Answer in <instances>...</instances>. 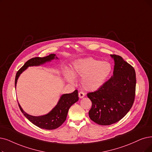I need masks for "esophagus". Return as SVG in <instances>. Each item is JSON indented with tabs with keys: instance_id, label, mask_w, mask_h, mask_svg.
Returning a JSON list of instances; mask_svg holds the SVG:
<instances>
[{
	"instance_id": "esophagus-1",
	"label": "esophagus",
	"mask_w": 152,
	"mask_h": 152,
	"mask_svg": "<svg viewBox=\"0 0 152 152\" xmlns=\"http://www.w3.org/2000/svg\"><path fill=\"white\" fill-rule=\"evenodd\" d=\"M85 95H86V94H85L83 92H82V91H80L79 93H78V96H79V98L80 99L84 97Z\"/></svg>"
}]
</instances>
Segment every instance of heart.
Returning <instances> with one entry per match:
<instances>
[{"instance_id":"b5f03b06","label":"heart","mask_w":152,"mask_h":152,"mask_svg":"<svg viewBox=\"0 0 152 152\" xmlns=\"http://www.w3.org/2000/svg\"><path fill=\"white\" fill-rule=\"evenodd\" d=\"M112 71V66L108 62H101L93 58L77 60L74 64L72 73L66 74V78L70 82L75 81L73 76L81 77L83 87L95 91L104 86Z\"/></svg>"}]
</instances>
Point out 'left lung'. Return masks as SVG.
I'll return each mask as SVG.
<instances>
[{
    "label": "left lung",
    "instance_id": "left-lung-1",
    "mask_svg": "<svg viewBox=\"0 0 152 152\" xmlns=\"http://www.w3.org/2000/svg\"><path fill=\"white\" fill-rule=\"evenodd\" d=\"M110 56L115 61L113 75L100 88L87 94L92 103L89 117L100 125H110L123 118L135 97L134 68L120 56Z\"/></svg>",
    "mask_w": 152,
    "mask_h": 152
}]
</instances>
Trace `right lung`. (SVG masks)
<instances>
[{"label": "right lung", "mask_w": 152, "mask_h": 152, "mask_svg": "<svg viewBox=\"0 0 152 152\" xmlns=\"http://www.w3.org/2000/svg\"><path fill=\"white\" fill-rule=\"evenodd\" d=\"M55 56L56 54H50L49 56L45 57H34L28 60L17 71L15 79V87H16L17 81L20 74L23 70H25L28 66L43 64L46 62L50 61L51 60L55 58ZM78 96L77 90H75L74 92L71 94H64L59 100L57 105L51 112L45 115L40 117H34L26 113L22 110L19 104H19V107L21 112L24 115V116L33 124L37 126L40 129L53 130L58 128L65 122L70 107L78 100Z\"/></svg>", "instance_id": "1"}]
</instances>
